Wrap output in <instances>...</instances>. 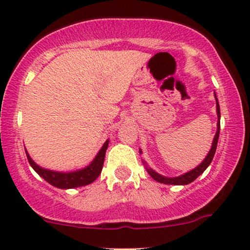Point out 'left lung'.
I'll use <instances>...</instances> for the list:
<instances>
[{
  "mask_svg": "<svg viewBox=\"0 0 250 250\" xmlns=\"http://www.w3.org/2000/svg\"><path fill=\"white\" fill-rule=\"evenodd\" d=\"M214 95H215V99H216V112H217V130H216L214 141H212V144H211V148H210V151L208 152L207 156H206L204 161H202L201 164L198 166V167H195L194 169H192V170L185 172V174H183L181 176H177V177H166V176H162V175L158 174V172H156L155 170H153L152 168H149L147 164H146L144 160H143V164H144L146 170H147L149 176H151V177L154 179V181L159 182V183H162V184H169V185H186V184H189V183L195 181V179H197L199 176H200L202 172H204L206 169L209 167V165L211 164L212 158H214L215 152H216V147H217L218 137H219V129H221V111H219L218 99H217V97H216L215 92H214ZM139 153L142 154V149H139Z\"/></svg>",
  "mask_w": 250,
  "mask_h": 250,
  "instance_id": "obj_1",
  "label": "left lung"
}]
</instances>
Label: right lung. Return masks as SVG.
<instances>
[{
	"mask_svg": "<svg viewBox=\"0 0 250 250\" xmlns=\"http://www.w3.org/2000/svg\"><path fill=\"white\" fill-rule=\"evenodd\" d=\"M108 139L104 143V145L102 146V148L99 149L97 155L95 156V159L92 160V162L86 167L79 169L75 171H69V172H62V171H55L50 170V169H45L40 167L39 165H36L29 154L26 151V155H27L29 165L32 166V168L41 176V177L51 184L55 188H62V189H67V188H80V186H84L88 184H91L92 182H95L99 175H101L103 165H104L105 160V153L108 146Z\"/></svg>",
	"mask_w": 250,
	"mask_h": 250,
	"instance_id": "right-lung-1",
	"label": "right lung"
}]
</instances>
